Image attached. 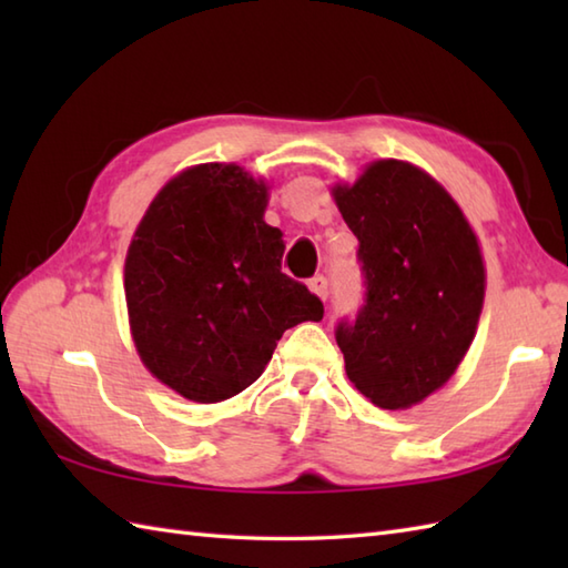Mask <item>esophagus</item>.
Here are the masks:
<instances>
[{"mask_svg": "<svg viewBox=\"0 0 568 568\" xmlns=\"http://www.w3.org/2000/svg\"><path fill=\"white\" fill-rule=\"evenodd\" d=\"M310 291L315 293V295H320L322 300H327V295H329V283H327V277H324V275L310 277Z\"/></svg>", "mask_w": 568, "mask_h": 568, "instance_id": "34e87169", "label": "esophagus"}]
</instances>
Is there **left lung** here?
I'll use <instances>...</instances> for the list:
<instances>
[{"mask_svg": "<svg viewBox=\"0 0 568 568\" xmlns=\"http://www.w3.org/2000/svg\"><path fill=\"white\" fill-rule=\"evenodd\" d=\"M334 200L366 287L356 317L334 329L346 376L383 409L417 405L474 342L486 291L476 234L449 192L403 161L368 165Z\"/></svg>", "mask_w": 568, "mask_h": 568, "instance_id": "1", "label": "left lung"}]
</instances>
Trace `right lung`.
Masks as SVG:
<instances>
[{"label":"right lung","mask_w":568,"mask_h":568,"mask_svg":"<svg viewBox=\"0 0 568 568\" xmlns=\"http://www.w3.org/2000/svg\"><path fill=\"white\" fill-rule=\"evenodd\" d=\"M268 190L239 165L171 180L143 216L124 265L136 352L187 400L220 403L256 381L285 329L320 322L322 300L281 268Z\"/></svg>","instance_id":"1"}]
</instances>
